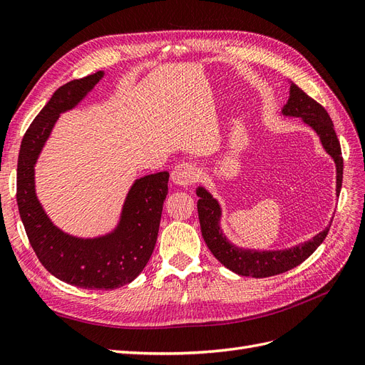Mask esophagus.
<instances>
[{
	"label": "esophagus",
	"mask_w": 365,
	"mask_h": 365,
	"mask_svg": "<svg viewBox=\"0 0 365 365\" xmlns=\"http://www.w3.org/2000/svg\"><path fill=\"white\" fill-rule=\"evenodd\" d=\"M200 178V170L195 164L192 163H180L176 164L173 170H172V180L175 184L187 187L196 182V180Z\"/></svg>",
	"instance_id": "1"
}]
</instances>
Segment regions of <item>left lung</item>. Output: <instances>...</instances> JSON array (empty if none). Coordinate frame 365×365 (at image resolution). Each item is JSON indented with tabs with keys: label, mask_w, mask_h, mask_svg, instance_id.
<instances>
[{
	"label": "left lung",
	"mask_w": 365,
	"mask_h": 365,
	"mask_svg": "<svg viewBox=\"0 0 365 365\" xmlns=\"http://www.w3.org/2000/svg\"><path fill=\"white\" fill-rule=\"evenodd\" d=\"M283 114L303 118L306 123L317 132L319 138H322L326 152L334 158L336 164V192L339 193L342 184L341 146L336 137V132L334 129L332 118H330L326 109L318 102H315L312 97H309L302 88H298L295 83H291L289 101L283 108ZM196 195L200 196V201H197V216H200L202 237L208 250L212 251L213 256L222 263L224 267L239 275H245V277H271V275H277L298 267V264L304 262L319 245H322V242L326 239L330 228L327 227L314 239L306 242V244L294 247L291 250H242L231 245L227 237L222 235V231H220V210L217 202L210 196L208 192L202 189V187L196 190Z\"/></svg>",
	"instance_id": "left-lung-1"
}]
</instances>
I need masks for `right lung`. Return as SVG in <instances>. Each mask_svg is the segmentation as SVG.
I'll use <instances>...</instances> for the list:
<instances>
[{
  "mask_svg": "<svg viewBox=\"0 0 365 365\" xmlns=\"http://www.w3.org/2000/svg\"><path fill=\"white\" fill-rule=\"evenodd\" d=\"M102 71L62 85L31 121L21 141L16 172V202L33 251L48 272L85 289H115L146 267L157 244L169 173L143 176L126 197L115 233L93 240L63 235L43 213L35 195L33 165L59 114L81 102L101 81Z\"/></svg>",
  "mask_w": 365,
  "mask_h": 365,
  "instance_id": "add662e5",
  "label": "right lung"
}]
</instances>
